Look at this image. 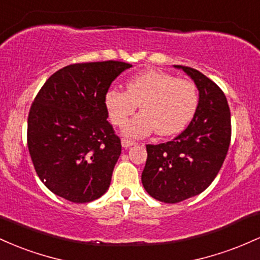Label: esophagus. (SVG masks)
<instances>
[{
  "mask_svg": "<svg viewBox=\"0 0 260 260\" xmlns=\"http://www.w3.org/2000/svg\"><path fill=\"white\" fill-rule=\"evenodd\" d=\"M134 145H135V142L130 141V140H126V139H122L121 140V146L124 148H129V147H131V146H134Z\"/></svg>",
  "mask_w": 260,
  "mask_h": 260,
  "instance_id": "esophagus-1",
  "label": "esophagus"
}]
</instances>
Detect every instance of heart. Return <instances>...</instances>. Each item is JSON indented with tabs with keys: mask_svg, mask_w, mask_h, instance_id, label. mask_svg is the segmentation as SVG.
Wrapping results in <instances>:
<instances>
[{
	"mask_svg": "<svg viewBox=\"0 0 260 260\" xmlns=\"http://www.w3.org/2000/svg\"><path fill=\"white\" fill-rule=\"evenodd\" d=\"M198 102L194 82L157 70L131 77L127 91L113 87L106 94L108 113L116 126H122L140 104L142 112L124 129L130 138H142L154 130L161 136L180 133L193 119Z\"/></svg>",
	"mask_w": 260,
	"mask_h": 260,
	"instance_id": "1",
	"label": "heart"
}]
</instances>
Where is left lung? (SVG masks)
<instances>
[{
	"label": "left lung",
	"instance_id": "left-lung-1",
	"mask_svg": "<svg viewBox=\"0 0 260 260\" xmlns=\"http://www.w3.org/2000/svg\"><path fill=\"white\" fill-rule=\"evenodd\" d=\"M199 91L197 112L172 141L147 145L141 180L156 200L176 204L203 193L217 176L231 141V113L224 93L198 70L174 65Z\"/></svg>",
	"mask_w": 260,
	"mask_h": 260
}]
</instances>
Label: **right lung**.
I'll list each match as a JSON object with an SVG mask.
<instances>
[{"label":"right lung","instance_id":"obj_1","mask_svg":"<svg viewBox=\"0 0 260 260\" xmlns=\"http://www.w3.org/2000/svg\"><path fill=\"white\" fill-rule=\"evenodd\" d=\"M131 66L74 63L40 88L29 110L27 141L38 177L54 194L83 204L108 190L121 144L107 120L106 94Z\"/></svg>","mask_w":260,"mask_h":260}]
</instances>
